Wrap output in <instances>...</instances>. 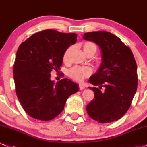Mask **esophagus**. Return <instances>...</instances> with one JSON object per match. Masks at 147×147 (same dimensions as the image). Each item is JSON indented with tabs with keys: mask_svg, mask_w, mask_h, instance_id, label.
I'll return each instance as SVG.
<instances>
[{
	"mask_svg": "<svg viewBox=\"0 0 147 147\" xmlns=\"http://www.w3.org/2000/svg\"><path fill=\"white\" fill-rule=\"evenodd\" d=\"M79 90H84L85 88V86L83 84H79Z\"/></svg>",
	"mask_w": 147,
	"mask_h": 147,
	"instance_id": "1",
	"label": "esophagus"
}]
</instances>
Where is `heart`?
Returning a JSON list of instances; mask_svg holds the SVG:
<instances>
[{
	"label": "heart",
	"instance_id": "b5f03b06",
	"mask_svg": "<svg viewBox=\"0 0 147 147\" xmlns=\"http://www.w3.org/2000/svg\"><path fill=\"white\" fill-rule=\"evenodd\" d=\"M94 45L92 43L87 42L84 46V49L86 50L88 47L90 46ZM70 51H71V47L67 49L64 52L63 55V60L64 62L68 61L69 55H70ZM92 73V69L90 67H80V66H75L73 67L69 72V75L72 78H73L75 80L81 81L89 76Z\"/></svg>",
	"mask_w": 147,
	"mask_h": 147
}]
</instances>
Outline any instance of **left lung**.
<instances>
[{
    "mask_svg": "<svg viewBox=\"0 0 147 147\" xmlns=\"http://www.w3.org/2000/svg\"><path fill=\"white\" fill-rule=\"evenodd\" d=\"M83 39L94 42L101 50V64L89 79L98 87H88L94 92V98L87 105L88 114L100 123L118 121L130 107L137 90L133 53L121 39L107 31L86 33Z\"/></svg>",
    "mask_w": 147,
    "mask_h": 147,
    "instance_id": "1",
    "label": "left lung"
}]
</instances>
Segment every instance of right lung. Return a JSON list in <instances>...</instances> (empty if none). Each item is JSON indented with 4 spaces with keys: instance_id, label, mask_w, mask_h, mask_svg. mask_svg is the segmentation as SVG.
Returning <instances> with one entry per match:
<instances>
[{
    "instance_id": "1",
    "label": "right lung",
    "mask_w": 147,
    "mask_h": 147,
    "mask_svg": "<svg viewBox=\"0 0 147 147\" xmlns=\"http://www.w3.org/2000/svg\"><path fill=\"white\" fill-rule=\"evenodd\" d=\"M76 33L47 29L36 33L18 49L13 79L18 98L31 117L40 121L53 119L64 109L66 100L79 91L78 84L68 79L55 83L51 72L57 71L64 52L77 42Z\"/></svg>"
}]
</instances>
